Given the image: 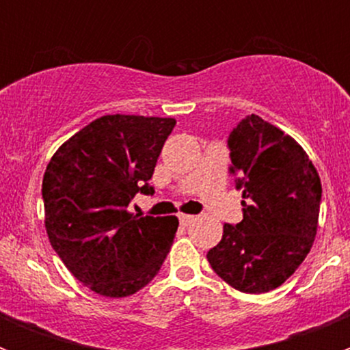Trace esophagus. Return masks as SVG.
I'll return each instance as SVG.
<instances>
[{"label": "esophagus", "instance_id": "34e87169", "mask_svg": "<svg viewBox=\"0 0 350 350\" xmlns=\"http://www.w3.org/2000/svg\"><path fill=\"white\" fill-rule=\"evenodd\" d=\"M178 221H180L182 226H189L191 222L194 221V215H187V213H180V215H178Z\"/></svg>", "mask_w": 350, "mask_h": 350}]
</instances>
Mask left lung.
<instances>
[{
  "label": "left lung",
  "instance_id": "obj_1",
  "mask_svg": "<svg viewBox=\"0 0 350 350\" xmlns=\"http://www.w3.org/2000/svg\"><path fill=\"white\" fill-rule=\"evenodd\" d=\"M243 219L224 224L206 259L234 289L268 293L286 282L310 252L317 233L321 178L307 152L259 116H247L228 137Z\"/></svg>",
  "mask_w": 350,
  "mask_h": 350
}]
</instances>
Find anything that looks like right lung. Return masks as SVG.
Wrapping results in <instances>:
<instances>
[{"label":"right lung","mask_w":350,"mask_h":350,"mask_svg":"<svg viewBox=\"0 0 350 350\" xmlns=\"http://www.w3.org/2000/svg\"><path fill=\"white\" fill-rule=\"evenodd\" d=\"M175 119L103 116L64 142L42 184L52 249L77 280L101 296L124 298L163 267L178 219L133 215Z\"/></svg>","instance_id":"add662e5"}]
</instances>
